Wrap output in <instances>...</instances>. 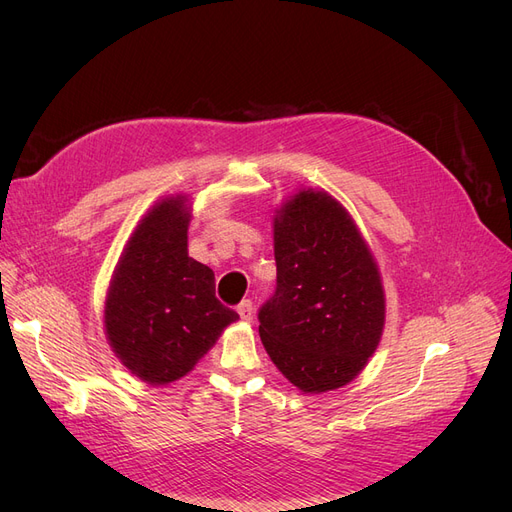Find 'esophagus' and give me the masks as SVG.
<instances>
[{"label":"esophagus","mask_w":512,"mask_h":512,"mask_svg":"<svg viewBox=\"0 0 512 512\" xmlns=\"http://www.w3.org/2000/svg\"><path fill=\"white\" fill-rule=\"evenodd\" d=\"M236 311H238L240 319H245V321H253V313H255V307H253V303H251V301H242V303L236 307Z\"/></svg>","instance_id":"esophagus-1"}]
</instances>
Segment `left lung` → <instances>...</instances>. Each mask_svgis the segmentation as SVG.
I'll return each mask as SVG.
<instances>
[{
	"instance_id": "obj_1",
	"label": "left lung",
	"mask_w": 512,
	"mask_h": 512,
	"mask_svg": "<svg viewBox=\"0 0 512 512\" xmlns=\"http://www.w3.org/2000/svg\"><path fill=\"white\" fill-rule=\"evenodd\" d=\"M278 288L259 311V336L303 394L351 384L386 324L382 274L353 215L324 188H299L274 209Z\"/></svg>"
}]
</instances>
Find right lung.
Returning <instances> with one entry per match:
<instances>
[{
    "label": "right lung",
    "mask_w": 512,
    "mask_h": 512,
    "mask_svg": "<svg viewBox=\"0 0 512 512\" xmlns=\"http://www.w3.org/2000/svg\"><path fill=\"white\" fill-rule=\"evenodd\" d=\"M193 201L157 199L122 249L105 292L103 330L118 361L149 386L178 382L238 313L215 299V276L188 257Z\"/></svg>",
    "instance_id": "right-lung-1"
}]
</instances>
